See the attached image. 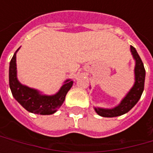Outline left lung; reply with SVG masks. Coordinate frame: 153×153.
<instances>
[{
  "label": "left lung",
  "instance_id": "1",
  "mask_svg": "<svg viewBox=\"0 0 153 153\" xmlns=\"http://www.w3.org/2000/svg\"><path fill=\"white\" fill-rule=\"evenodd\" d=\"M130 49L136 61L135 68H134V73H135L134 85L131 88L129 93L127 94L126 97L122 100V102L118 106L111 110L95 108V111L101 117H118L121 115L125 114L135 105V104L138 102L139 100L141 97V94L144 90L146 71H145L143 62L141 60L140 57L139 56L137 51L135 50V48L133 46H130Z\"/></svg>",
  "mask_w": 153,
  "mask_h": 153
}]
</instances>
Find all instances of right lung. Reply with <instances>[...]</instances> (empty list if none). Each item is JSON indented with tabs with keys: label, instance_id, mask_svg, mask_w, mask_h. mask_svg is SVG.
<instances>
[{
	"label": "right lung",
	"instance_id": "obj_1",
	"mask_svg": "<svg viewBox=\"0 0 153 153\" xmlns=\"http://www.w3.org/2000/svg\"><path fill=\"white\" fill-rule=\"evenodd\" d=\"M16 53H14L9 66V86L15 100L30 112L39 113L41 115L54 113L57 109L61 106L66 94L73 84V81L67 80L55 95H41L36 90L27 88L26 86L19 83L16 76Z\"/></svg>",
	"mask_w": 153,
	"mask_h": 153
}]
</instances>
